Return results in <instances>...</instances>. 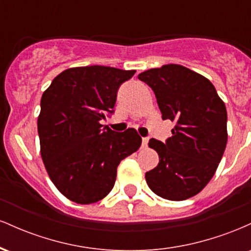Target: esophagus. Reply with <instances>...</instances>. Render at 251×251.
Returning <instances> with one entry per match:
<instances>
[{"label": "esophagus", "instance_id": "obj_1", "mask_svg": "<svg viewBox=\"0 0 251 251\" xmlns=\"http://www.w3.org/2000/svg\"><path fill=\"white\" fill-rule=\"evenodd\" d=\"M142 143H143V146L145 148V146H148V143H149V138L148 137H143L142 139Z\"/></svg>", "mask_w": 251, "mask_h": 251}]
</instances>
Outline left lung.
Returning <instances> with one entry per match:
<instances>
[{
  "label": "left lung",
  "mask_w": 251,
  "mask_h": 251,
  "mask_svg": "<svg viewBox=\"0 0 251 251\" xmlns=\"http://www.w3.org/2000/svg\"><path fill=\"white\" fill-rule=\"evenodd\" d=\"M138 79L154 92L163 120L176 123L165 143L150 140L159 164L146 172V183L165 200H188L209 183L223 157L227 140L226 105L206 77L184 66L152 68Z\"/></svg>",
  "instance_id": "left-lung-1"
}]
</instances>
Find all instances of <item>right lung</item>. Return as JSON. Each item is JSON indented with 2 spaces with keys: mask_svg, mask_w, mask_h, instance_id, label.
<instances>
[{
  "mask_svg": "<svg viewBox=\"0 0 251 251\" xmlns=\"http://www.w3.org/2000/svg\"><path fill=\"white\" fill-rule=\"evenodd\" d=\"M134 73L105 66L70 68L42 94L37 119L41 157L68 200L89 204L106 197L118 165L140 148L135 129L116 132L100 124L113 114L118 89Z\"/></svg>",
  "mask_w": 251,
  "mask_h": 251,
  "instance_id": "1",
  "label": "right lung"
}]
</instances>
